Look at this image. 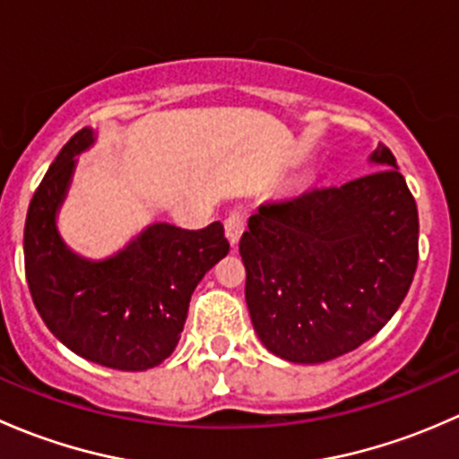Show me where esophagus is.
I'll use <instances>...</instances> for the list:
<instances>
[{
  "instance_id": "1",
  "label": "esophagus",
  "mask_w": 459,
  "mask_h": 459,
  "mask_svg": "<svg viewBox=\"0 0 459 459\" xmlns=\"http://www.w3.org/2000/svg\"><path fill=\"white\" fill-rule=\"evenodd\" d=\"M224 230H226V238H229L230 247H235V244L239 242V238H242L244 233V217L242 212H230L229 217H226L224 221Z\"/></svg>"
}]
</instances>
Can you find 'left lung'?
<instances>
[{
  "label": "left lung",
  "instance_id": "obj_1",
  "mask_svg": "<svg viewBox=\"0 0 459 459\" xmlns=\"http://www.w3.org/2000/svg\"><path fill=\"white\" fill-rule=\"evenodd\" d=\"M371 175L264 204L239 239L247 307L262 344L319 364L371 340L418 268V206L384 143Z\"/></svg>",
  "mask_w": 459,
  "mask_h": 459
}]
</instances>
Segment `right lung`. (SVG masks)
I'll return each mask as SVG.
<instances>
[{
	"instance_id": "add662e5",
	"label": "right lung",
	"mask_w": 459,
	"mask_h": 459,
	"mask_svg": "<svg viewBox=\"0 0 459 459\" xmlns=\"http://www.w3.org/2000/svg\"><path fill=\"white\" fill-rule=\"evenodd\" d=\"M95 140L92 128L75 133L32 195L24 226L26 281L37 313L66 349L101 367L146 371L173 353L193 290L230 247L220 221L200 230L155 221L110 257L73 251L57 229V212L77 155Z\"/></svg>"
}]
</instances>
